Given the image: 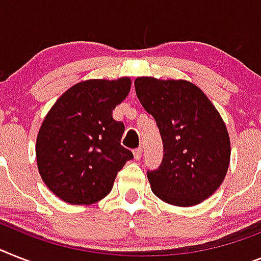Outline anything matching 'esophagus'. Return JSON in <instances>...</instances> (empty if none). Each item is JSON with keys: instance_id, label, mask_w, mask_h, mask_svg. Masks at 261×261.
<instances>
[{"instance_id": "34e87169", "label": "esophagus", "mask_w": 261, "mask_h": 261, "mask_svg": "<svg viewBox=\"0 0 261 261\" xmlns=\"http://www.w3.org/2000/svg\"><path fill=\"white\" fill-rule=\"evenodd\" d=\"M133 152H134V158H135V159H137V161H139V159H141V158H142V148H135V150L133 151Z\"/></svg>"}]
</instances>
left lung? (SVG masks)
I'll return each instance as SVG.
<instances>
[{"mask_svg": "<svg viewBox=\"0 0 261 261\" xmlns=\"http://www.w3.org/2000/svg\"><path fill=\"white\" fill-rule=\"evenodd\" d=\"M134 85L163 141L161 166L147 172L152 192L178 207L204 201L220 187L229 166L231 142L224 120L188 81L139 76Z\"/></svg>", "mask_w": 261, "mask_h": 261, "instance_id": "1", "label": "left lung"}]
</instances>
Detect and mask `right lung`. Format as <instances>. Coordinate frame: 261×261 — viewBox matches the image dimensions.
I'll use <instances>...</instances> for the list:
<instances>
[{"label": "right lung", "instance_id": "add662e5", "mask_svg": "<svg viewBox=\"0 0 261 261\" xmlns=\"http://www.w3.org/2000/svg\"><path fill=\"white\" fill-rule=\"evenodd\" d=\"M131 80H87L66 90L46 114L37 135L38 171L50 191L70 204H93L134 158L120 146L124 124L113 110L128 95Z\"/></svg>", "mask_w": 261, "mask_h": 261}]
</instances>
